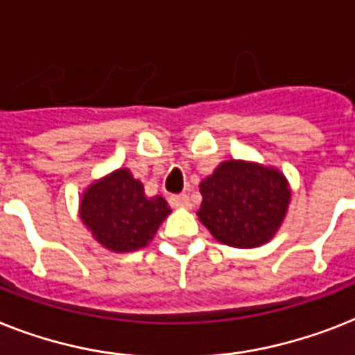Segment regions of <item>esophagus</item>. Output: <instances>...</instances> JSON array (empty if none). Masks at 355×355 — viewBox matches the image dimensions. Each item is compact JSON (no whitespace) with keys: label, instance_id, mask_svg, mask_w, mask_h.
Returning a JSON list of instances; mask_svg holds the SVG:
<instances>
[{"label":"esophagus","instance_id":"obj_1","mask_svg":"<svg viewBox=\"0 0 355 355\" xmlns=\"http://www.w3.org/2000/svg\"><path fill=\"white\" fill-rule=\"evenodd\" d=\"M169 202H171L173 207H191V200L187 195H173L169 198Z\"/></svg>","mask_w":355,"mask_h":355}]
</instances>
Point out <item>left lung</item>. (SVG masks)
Here are the masks:
<instances>
[{
    "mask_svg": "<svg viewBox=\"0 0 355 355\" xmlns=\"http://www.w3.org/2000/svg\"><path fill=\"white\" fill-rule=\"evenodd\" d=\"M198 220L218 243L257 248L282 226L292 198L284 173L250 160H224L200 182Z\"/></svg>",
    "mask_w": 355,
    "mask_h": 355,
    "instance_id": "obj_1",
    "label": "left lung"
}]
</instances>
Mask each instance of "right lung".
I'll return each instance as SVG.
<instances>
[{"mask_svg":"<svg viewBox=\"0 0 355 355\" xmlns=\"http://www.w3.org/2000/svg\"><path fill=\"white\" fill-rule=\"evenodd\" d=\"M78 213L100 246L129 253L151 243L171 207L160 195L148 197L144 184L120 168L83 189Z\"/></svg>","mask_w":355,"mask_h":355,"instance_id":"obj_1","label":"right lung"}]
</instances>
